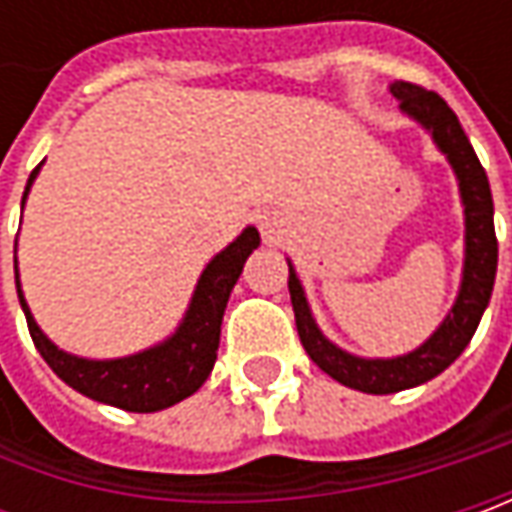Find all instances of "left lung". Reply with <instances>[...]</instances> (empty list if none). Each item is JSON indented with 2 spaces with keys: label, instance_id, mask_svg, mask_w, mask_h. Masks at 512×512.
I'll return each instance as SVG.
<instances>
[{
  "label": "left lung",
  "instance_id": "8db88e82",
  "mask_svg": "<svg viewBox=\"0 0 512 512\" xmlns=\"http://www.w3.org/2000/svg\"><path fill=\"white\" fill-rule=\"evenodd\" d=\"M390 93L402 102V110L422 122L424 128L433 133L436 145L459 176V190L464 202V227H467V250H464V276L462 290L453 310L447 313L442 327L413 353L399 356V359H359L339 350L319 333V327L310 316L305 290L299 285L293 267L287 276L290 287V302L296 313V330L307 356L325 370L330 379H336L344 387L362 390V393H399L407 387L430 382L439 376L444 367L456 362L462 350L470 344L476 327L482 322V313L493 282H496V262H499V242H496V227H493V196H490V182L484 173L482 162L476 150L470 145L467 133L459 125L456 113L444 102L439 93L424 90L413 82H393Z\"/></svg>",
  "mask_w": 512,
  "mask_h": 512
}]
</instances>
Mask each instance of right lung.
I'll return each mask as SVG.
<instances>
[{"label": "right lung", "instance_id": "obj_1", "mask_svg": "<svg viewBox=\"0 0 512 512\" xmlns=\"http://www.w3.org/2000/svg\"><path fill=\"white\" fill-rule=\"evenodd\" d=\"M36 173L39 168L30 173L25 196H28L30 182L36 179ZM25 196H22V205H25ZM256 247H259V230L247 227L233 245H227L205 267L179 330L165 344L150 347L145 353H136L128 359L90 362V359H79V356L59 350L33 322L28 302L19 290V276H16V293H19V305L28 319L30 339L62 382L96 402L113 404V407H122L130 413H156V410H165L170 404L193 396L210 376L213 362H216V350H219L222 316H225L230 290L236 285L247 256Z\"/></svg>", "mask_w": 512, "mask_h": 512}]
</instances>
